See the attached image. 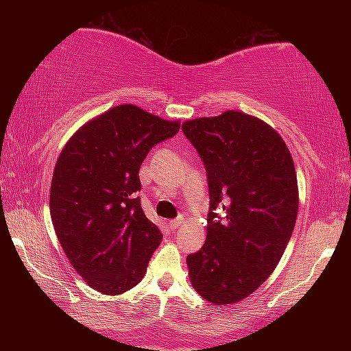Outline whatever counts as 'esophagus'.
I'll list each match as a JSON object with an SVG mask.
<instances>
[{"instance_id":"esophagus-1","label":"esophagus","mask_w":351,"mask_h":351,"mask_svg":"<svg viewBox=\"0 0 351 351\" xmlns=\"http://www.w3.org/2000/svg\"><path fill=\"white\" fill-rule=\"evenodd\" d=\"M184 222H185V220L182 219V217L174 219V220H169V227H171V230H177V228H180L182 225H184Z\"/></svg>"}]
</instances>
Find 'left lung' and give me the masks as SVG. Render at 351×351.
<instances>
[{"mask_svg": "<svg viewBox=\"0 0 351 351\" xmlns=\"http://www.w3.org/2000/svg\"><path fill=\"white\" fill-rule=\"evenodd\" d=\"M182 131L204 161L210 198L206 241L186 257L190 285L210 304H237L267 281L289 243L299 213L294 161L270 124L237 110L189 119Z\"/></svg>", "mask_w": 351, "mask_h": 351, "instance_id": "obj_1", "label": "left lung"}]
</instances>
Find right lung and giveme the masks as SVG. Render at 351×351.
Segmentation results:
<instances>
[{
    "mask_svg": "<svg viewBox=\"0 0 351 351\" xmlns=\"http://www.w3.org/2000/svg\"><path fill=\"white\" fill-rule=\"evenodd\" d=\"M179 129L180 121L117 105L83 124L60 152L49 195L52 225L93 289L118 295L145 276L162 234L136 195L138 169L152 147Z\"/></svg>",
    "mask_w": 351,
    "mask_h": 351,
    "instance_id": "add662e5",
    "label": "right lung"
}]
</instances>
